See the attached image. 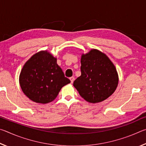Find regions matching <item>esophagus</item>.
I'll return each instance as SVG.
<instances>
[{
	"label": "esophagus",
	"instance_id": "obj_1",
	"mask_svg": "<svg viewBox=\"0 0 146 146\" xmlns=\"http://www.w3.org/2000/svg\"><path fill=\"white\" fill-rule=\"evenodd\" d=\"M70 80H71V83H73L74 82V80H75V77H73V76H71V77L70 78Z\"/></svg>",
	"mask_w": 146,
	"mask_h": 146
}]
</instances>
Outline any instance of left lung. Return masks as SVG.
Segmentation results:
<instances>
[{"instance_id":"left-lung-1","label":"left lung","mask_w":146,"mask_h":146,"mask_svg":"<svg viewBox=\"0 0 146 146\" xmlns=\"http://www.w3.org/2000/svg\"><path fill=\"white\" fill-rule=\"evenodd\" d=\"M81 75L73 86L84 99L90 103L102 102L115 92L118 83L115 66L108 56L92 49L81 56Z\"/></svg>"}]
</instances>
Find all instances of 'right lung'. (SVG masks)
<instances>
[{"mask_svg": "<svg viewBox=\"0 0 146 146\" xmlns=\"http://www.w3.org/2000/svg\"><path fill=\"white\" fill-rule=\"evenodd\" d=\"M48 51L33 55L24 64L19 76L23 93L36 103L48 104L55 99L61 88L70 83Z\"/></svg>", "mask_w": 146, "mask_h": 146, "instance_id": "right-lung-1", "label": "right lung"}]
</instances>
